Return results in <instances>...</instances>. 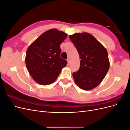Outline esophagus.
<instances>
[{
	"mask_svg": "<svg viewBox=\"0 0 130 130\" xmlns=\"http://www.w3.org/2000/svg\"><path fill=\"white\" fill-rule=\"evenodd\" d=\"M67 62H68V64H70V59H69V58H68V59H67Z\"/></svg>",
	"mask_w": 130,
	"mask_h": 130,
	"instance_id": "1",
	"label": "esophagus"
}]
</instances>
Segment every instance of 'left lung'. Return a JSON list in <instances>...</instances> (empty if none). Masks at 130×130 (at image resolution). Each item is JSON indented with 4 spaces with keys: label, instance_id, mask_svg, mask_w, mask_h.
Returning a JSON list of instances; mask_svg holds the SVG:
<instances>
[{
    "label": "left lung",
    "instance_id": "obj_1",
    "mask_svg": "<svg viewBox=\"0 0 130 130\" xmlns=\"http://www.w3.org/2000/svg\"><path fill=\"white\" fill-rule=\"evenodd\" d=\"M79 54L80 68L73 73L75 82L80 88L88 90L99 85L109 68L107 50L92 35L77 33L69 36Z\"/></svg>",
    "mask_w": 130,
    "mask_h": 130
}]
</instances>
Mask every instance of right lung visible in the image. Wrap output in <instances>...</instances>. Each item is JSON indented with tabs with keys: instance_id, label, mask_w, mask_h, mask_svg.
<instances>
[{
	"instance_id": "obj_1",
	"label": "right lung",
	"mask_w": 130,
	"mask_h": 130,
	"mask_svg": "<svg viewBox=\"0 0 130 130\" xmlns=\"http://www.w3.org/2000/svg\"><path fill=\"white\" fill-rule=\"evenodd\" d=\"M67 34L50 29L39 36L27 48L25 63L33 79L42 85L52 84L56 80L67 61L60 57V45Z\"/></svg>"
}]
</instances>
